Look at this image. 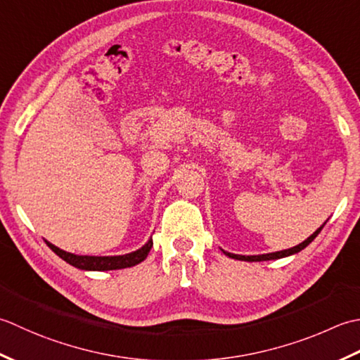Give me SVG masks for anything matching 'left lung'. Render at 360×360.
<instances>
[{
	"label": "left lung",
	"instance_id": "1",
	"mask_svg": "<svg viewBox=\"0 0 360 360\" xmlns=\"http://www.w3.org/2000/svg\"><path fill=\"white\" fill-rule=\"evenodd\" d=\"M326 224V222H325ZM325 224L320 226L319 230H315L309 238H307L306 240H303L302 244H298L295 247L292 248H288V250H281V252H275V253H267V255H253V256H244V255H234V253H229L222 250L229 258H233V259H239V261H248V262H256V261H270V259H280V258H285V256H290V255H295L298 252H302L303 248H306L307 245L311 244V242L317 238V234L321 231V229H323Z\"/></svg>",
	"mask_w": 360,
	"mask_h": 360
}]
</instances>
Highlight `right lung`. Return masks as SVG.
Returning a JSON list of instances; mask_svg holds the SVG:
<instances>
[{"label": "right lung", "mask_w": 360, "mask_h": 360, "mask_svg": "<svg viewBox=\"0 0 360 360\" xmlns=\"http://www.w3.org/2000/svg\"><path fill=\"white\" fill-rule=\"evenodd\" d=\"M48 247L53 250L57 256H60L63 261H67L71 266L82 270H118V269H127L134 267L136 264L144 261L148 258L150 248L153 245L152 239H149L146 244L136 252H131L127 255L120 256H80L70 252L60 250V248L51 244V242L45 240Z\"/></svg>", "instance_id": "1"}]
</instances>
